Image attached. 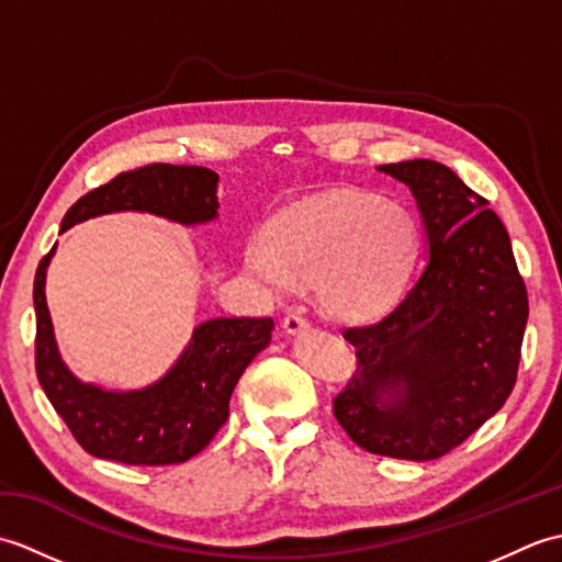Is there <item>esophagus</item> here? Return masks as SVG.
I'll list each match as a JSON object with an SVG mask.
<instances>
[{"mask_svg": "<svg viewBox=\"0 0 562 562\" xmlns=\"http://www.w3.org/2000/svg\"><path fill=\"white\" fill-rule=\"evenodd\" d=\"M282 328H284V333H290V336H296V333H302L304 328H308V321L302 314L290 312L282 321Z\"/></svg>", "mask_w": 562, "mask_h": 562, "instance_id": "34e87169", "label": "esophagus"}]
</instances>
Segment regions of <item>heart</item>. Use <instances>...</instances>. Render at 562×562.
Instances as JSON below:
<instances>
[{"label":"heart","mask_w":562,"mask_h":562,"mask_svg":"<svg viewBox=\"0 0 562 562\" xmlns=\"http://www.w3.org/2000/svg\"><path fill=\"white\" fill-rule=\"evenodd\" d=\"M417 250L408 210L391 200L333 193L282 212L246 244L256 288L284 300L316 284L321 306L342 321L384 314L398 300Z\"/></svg>","instance_id":"heart-1"}]
</instances>
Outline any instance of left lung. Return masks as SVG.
Segmentation results:
<instances>
[{
  "mask_svg": "<svg viewBox=\"0 0 562 562\" xmlns=\"http://www.w3.org/2000/svg\"><path fill=\"white\" fill-rule=\"evenodd\" d=\"M379 171L411 188L429 250L391 314L342 330L357 367L333 415L369 453L432 461L491 420L515 389L527 288L505 224L449 166L413 159Z\"/></svg>",
  "mask_w": 562,
  "mask_h": 562,
  "instance_id": "left-lung-1",
  "label": "left lung"
}]
</instances>
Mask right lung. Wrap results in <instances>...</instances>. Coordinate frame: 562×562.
<instances>
[{
    "label": "right lung",
    "mask_w": 562,
    "mask_h": 562,
    "mask_svg": "<svg viewBox=\"0 0 562 562\" xmlns=\"http://www.w3.org/2000/svg\"><path fill=\"white\" fill-rule=\"evenodd\" d=\"M220 176L205 166L149 164L93 188L65 214L59 232L111 212H149L193 226L217 217ZM35 270V372L69 432L91 457L130 465L183 463L205 449L229 417V398L250 360L268 348L272 318H210L193 330L176 364L137 391L83 384L59 357L45 304V270Z\"/></svg>",
    "instance_id": "right-lung-1"
}]
</instances>
